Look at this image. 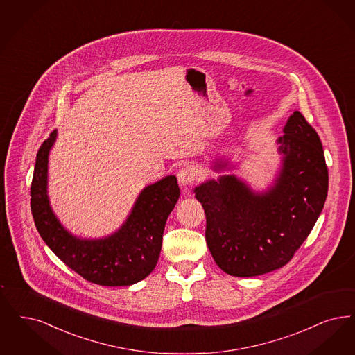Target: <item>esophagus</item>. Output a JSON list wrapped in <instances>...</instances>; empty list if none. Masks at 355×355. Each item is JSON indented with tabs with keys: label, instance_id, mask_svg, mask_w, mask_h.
Returning <instances> with one entry per match:
<instances>
[{
	"label": "esophagus",
	"instance_id": "esophagus-1",
	"mask_svg": "<svg viewBox=\"0 0 355 355\" xmlns=\"http://www.w3.org/2000/svg\"><path fill=\"white\" fill-rule=\"evenodd\" d=\"M178 182L181 186H189V184H194L199 178V169L196 165H184L182 166L178 174H177Z\"/></svg>",
	"mask_w": 355,
	"mask_h": 355
}]
</instances>
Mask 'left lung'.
Here are the masks:
<instances>
[{"label": "left lung", "instance_id": "left-lung-1", "mask_svg": "<svg viewBox=\"0 0 355 355\" xmlns=\"http://www.w3.org/2000/svg\"><path fill=\"white\" fill-rule=\"evenodd\" d=\"M277 139L282 165L273 184L256 191L235 174L194 189L206 214V241L215 263L236 277H254L284 267L308 238L327 200L322 144L295 111ZM213 171L236 166L216 158Z\"/></svg>", "mask_w": 355, "mask_h": 355}]
</instances>
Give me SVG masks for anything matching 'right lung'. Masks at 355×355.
Returning a JSON list of instances; mask_svg holds the SVG:
<instances>
[{
  "label": "right lung",
  "mask_w": 355,
  "mask_h": 355,
  "mask_svg": "<svg viewBox=\"0 0 355 355\" xmlns=\"http://www.w3.org/2000/svg\"><path fill=\"white\" fill-rule=\"evenodd\" d=\"M57 135L54 130L41 145L31 182V214L41 238L69 268L91 283L124 286L141 282L156 267L168 216L181 194L175 175L145 186L114 234L98 239L76 236L60 223L47 194L49 155Z\"/></svg>",
  "instance_id": "obj_1"
}]
</instances>
